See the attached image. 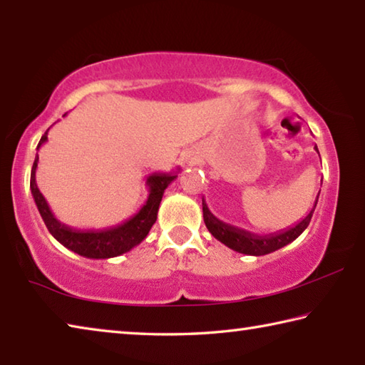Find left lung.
<instances>
[{
	"instance_id": "obj_1",
	"label": "left lung",
	"mask_w": 365,
	"mask_h": 365,
	"mask_svg": "<svg viewBox=\"0 0 365 365\" xmlns=\"http://www.w3.org/2000/svg\"><path fill=\"white\" fill-rule=\"evenodd\" d=\"M314 150H317V146H314ZM319 195L316 197V202L309 214L306 215L304 219H301L298 224L293 227H288L285 230L275 232V233H269V235H257L245 230V228H238L230 224H225V222L219 220L215 215L209 211V207L206 205V201L202 200V217H205V224L207 227V230L211 232L212 237L215 240H219L220 243H224L228 248L242 252V255H250V256H264L269 255V252H274L277 250L283 248V246L289 245L292 242H294L299 235L306 230L309 222L312 219L314 209L317 206V200Z\"/></svg>"
}]
</instances>
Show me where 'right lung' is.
<instances>
[{
    "instance_id": "right-lung-1",
    "label": "right lung",
    "mask_w": 365,
    "mask_h": 365,
    "mask_svg": "<svg viewBox=\"0 0 365 365\" xmlns=\"http://www.w3.org/2000/svg\"><path fill=\"white\" fill-rule=\"evenodd\" d=\"M48 130L41 137L36 150H40V146L46 143ZM36 168H38V154L35 156L32 174H30V191H32L35 205L38 207V212L43 222H45L46 228L67 250L88 259H109L120 256L143 242L158 219L159 205L164 196L165 188L175 180L178 174V172H156V174H151L148 177L146 187L148 191H150L148 200L140 207L137 214H133L130 219L123 220L122 224L108 228H98V230H78V228H72L54 217L45 196L41 195L38 185H36Z\"/></svg>"
}]
</instances>
